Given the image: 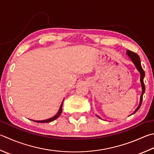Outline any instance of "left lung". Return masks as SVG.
<instances>
[{
  "mask_svg": "<svg viewBox=\"0 0 154 154\" xmlns=\"http://www.w3.org/2000/svg\"><path fill=\"white\" fill-rule=\"evenodd\" d=\"M126 54H127L128 56L129 57V58L131 59V61L133 62L134 65L135 66V67H136V69H137V70L140 72V82H141V89H142V92H141V97H140V104H139V105H138V107H137V109L135 110L134 112L132 114H131V115H133V114H134L135 112H137V111L140 109V107H141V103H142L143 95L144 94V93H145V90H146L145 85H144V83H143V79H144V77H145V72H144L143 69H142V67H141L140 58V57H139V55H137V54L132 52V51H130L129 50L127 51ZM96 116L98 117L99 118L101 119V117L98 116L97 115H96Z\"/></svg>",
  "mask_w": 154,
  "mask_h": 154,
  "instance_id": "1",
  "label": "left lung"
}]
</instances>
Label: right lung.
<instances>
[{"instance_id": "1", "label": "right lung", "mask_w": 154, "mask_h": 154, "mask_svg": "<svg viewBox=\"0 0 154 154\" xmlns=\"http://www.w3.org/2000/svg\"><path fill=\"white\" fill-rule=\"evenodd\" d=\"M63 101H64V99L63 100V102L61 103V106H60V107H59V109L58 111V112H57L56 115L54 116L53 117H51V118L47 119H45V120H40V121H38V120H32V121L37 122V123H49V122L54 121V120H55L56 119L58 118V117L60 116V115H61V113H62V107H63Z\"/></svg>"}]
</instances>
